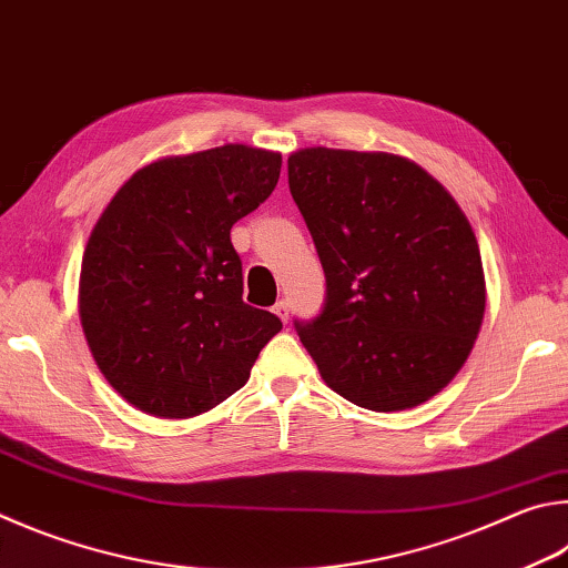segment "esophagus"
I'll list each match as a JSON object with an SVG mask.
<instances>
[{"mask_svg":"<svg viewBox=\"0 0 568 568\" xmlns=\"http://www.w3.org/2000/svg\"><path fill=\"white\" fill-rule=\"evenodd\" d=\"M273 313H275L277 317H281L283 323H287V317H291V315H287L291 311H287V303H285V301H277V303L273 305Z\"/></svg>","mask_w":568,"mask_h":568,"instance_id":"obj_1","label":"esophagus"}]
</instances>
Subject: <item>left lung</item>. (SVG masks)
<instances>
[{
	"label": "left lung",
	"instance_id": "obj_1",
	"mask_svg": "<svg viewBox=\"0 0 568 568\" xmlns=\"http://www.w3.org/2000/svg\"><path fill=\"white\" fill-rule=\"evenodd\" d=\"M287 183L325 271V307L295 323L329 389L373 412L452 383L479 335L487 283L467 215L415 161L311 146Z\"/></svg>",
	"mask_w": 568,
	"mask_h": 568
}]
</instances>
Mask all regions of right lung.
<instances>
[{
    "mask_svg": "<svg viewBox=\"0 0 568 568\" xmlns=\"http://www.w3.org/2000/svg\"><path fill=\"white\" fill-rule=\"evenodd\" d=\"M283 156L225 143L163 156L121 185L89 235L79 317L101 375L153 417L185 419L241 389L283 323L243 303L235 221L281 179Z\"/></svg>",
    "mask_w": 568,
    "mask_h": 568,
    "instance_id": "add662e5",
    "label": "right lung"
}]
</instances>
